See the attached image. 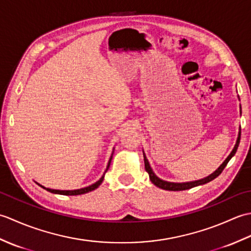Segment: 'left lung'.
Wrapping results in <instances>:
<instances>
[{
    "label": "left lung",
    "instance_id": "obj_1",
    "mask_svg": "<svg viewBox=\"0 0 251 251\" xmlns=\"http://www.w3.org/2000/svg\"><path fill=\"white\" fill-rule=\"evenodd\" d=\"M239 140H241V131L238 132V137H237V141H236V145L234 147V149L232 150V152L230 153V155L226 157V159L225 162L221 164V166L218 168L215 173H212L211 175L208 176V177L204 178V179H201V180H196V181H192V182H183V183H175V182H168V181H164L162 179H159L157 176L153 173V170L150 166V164H149L148 159L146 154L143 153V157H145V168L147 170V173L149 174V177H150V180L152 181V183L154 185H156L157 188H161L163 190H167V191H183V190H189L191 188H194V186L197 185H201V184H205L207 182H209V181L214 180L215 178H217L218 176H219L222 172L223 169L226 168V164L228 163V161L234 156V154L236 153L237 151V148L239 145Z\"/></svg>",
    "mask_w": 251,
    "mask_h": 251
}]
</instances>
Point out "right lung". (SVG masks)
<instances>
[{"instance_id":"add662e5","label":"right lung","mask_w":251,"mask_h":251,"mask_svg":"<svg viewBox=\"0 0 251 251\" xmlns=\"http://www.w3.org/2000/svg\"><path fill=\"white\" fill-rule=\"evenodd\" d=\"M112 155H113V154H112ZM112 155H111V157H110V161H109V163H108V166H106V169H105L104 174L106 173V170H108L109 167H110V163H111V159H112ZM104 174H103L102 177H101V178L97 181V182H95L94 184L89 185V186H86V188L78 189V190H72V191H67V190H52V189L45 188V186L41 185V184H39V183H37V184H39L40 186H42V188H43V189H45L46 191H49V192H50V193H54V194H61V195H81V194L88 193V192L94 191L95 189H97L98 186H99L101 183H102V181H103V179H104Z\"/></svg>"}]
</instances>
